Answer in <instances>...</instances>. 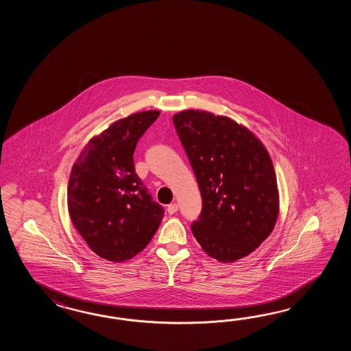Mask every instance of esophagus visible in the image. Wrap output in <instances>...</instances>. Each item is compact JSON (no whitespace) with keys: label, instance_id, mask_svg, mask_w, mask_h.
<instances>
[{"label":"esophagus","instance_id":"obj_1","mask_svg":"<svg viewBox=\"0 0 351 351\" xmlns=\"http://www.w3.org/2000/svg\"><path fill=\"white\" fill-rule=\"evenodd\" d=\"M177 210H178V204H177V203H173V204H169V206L167 207V212H168L169 215H174Z\"/></svg>","mask_w":351,"mask_h":351}]
</instances>
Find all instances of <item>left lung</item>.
Instances as JSON below:
<instances>
[{
    "instance_id": "8db88e82",
    "label": "left lung",
    "mask_w": 351,
    "mask_h": 351,
    "mask_svg": "<svg viewBox=\"0 0 351 351\" xmlns=\"http://www.w3.org/2000/svg\"><path fill=\"white\" fill-rule=\"evenodd\" d=\"M173 123L201 191L192 232L202 250L230 263L254 252L275 228L278 189L265 145L228 117L184 110Z\"/></svg>"
}]
</instances>
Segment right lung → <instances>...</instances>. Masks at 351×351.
Segmentation results:
<instances>
[{
  "mask_svg": "<svg viewBox=\"0 0 351 351\" xmlns=\"http://www.w3.org/2000/svg\"><path fill=\"white\" fill-rule=\"evenodd\" d=\"M158 110L114 121L90 139L76 159L67 186L71 222L93 252L108 261L130 260L157 232L165 209L153 201L135 172L136 143Z\"/></svg>",
  "mask_w": 351,
  "mask_h": 351,
  "instance_id": "right-lung-1",
  "label": "right lung"
}]
</instances>
